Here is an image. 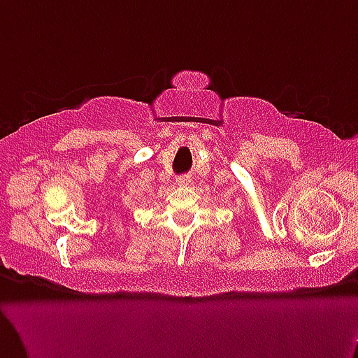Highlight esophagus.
<instances>
[{
  "label": "esophagus",
  "instance_id": "1",
  "mask_svg": "<svg viewBox=\"0 0 358 358\" xmlns=\"http://www.w3.org/2000/svg\"><path fill=\"white\" fill-rule=\"evenodd\" d=\"M190 183V176L188 175H180L178 178H176V185H180V187H185V185Z\"/></svg>",
  "mask_w": 358,
  "mask_h": 358
}]
</instances>
